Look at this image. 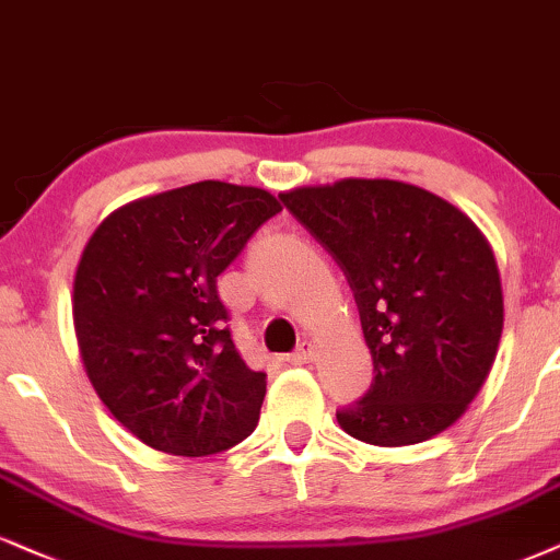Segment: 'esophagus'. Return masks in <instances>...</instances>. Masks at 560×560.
<instances>
[{"label":"esophagus","mask_w":560,"mask_h":560,"mask_svg":"<svg viewBox=\"0 0 560 560\" xmlns=\"http://www.w3.org/2000/svg\"><path fill=\"white\" fill-rule=\"evenodd\" d=\"M314 358V345L312 342H306L303 340L299 348L293 350L291 355H288V363H293V365H301V363H308Z\"/></svg>","instance_id":"esophagus-1"}]
</instances>
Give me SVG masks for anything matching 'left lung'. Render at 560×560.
Returning <instances> with one entry per match:
<instances>
[{
    "instance_id": "obj_1",
    "label": "left lung",
    "mask_w": 560,
    "mask_h": 560,
    "mask_svg": "<svg viewBox=\"0 0 560 560\" xmlns=\"http://www.w3.org/2000/svg\"><path fill=\"white\" fill-rule=\"evenodd\" d=\"M353 291L374 382L337 410L350 436L405 446L446 431L486 384L501 278L478 225L420 186L342 178L280 195Z\"/></svg>"
}]
</instances>
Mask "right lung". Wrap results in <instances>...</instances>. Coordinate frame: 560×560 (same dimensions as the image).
Segmentation results:
<instances>
[{
    "label": "right lung",
    "instance_id": "right-lung-1",
    "mask_svg": "<svg viewBox=\"0 0 560 560\" xmlns=\"http://www.w3.org/2000/svg\"><path fill=\"white\" fill-rule=\"evenodd\" d=\"M280 210L257 186L199 182L135 199L90 236L72 299L80 355L142 444L207 457L257 428L267 374L233 345L218 275Z\"/></svg>",
    "mask_w": 560,
    "mask_h": 560
}]
</instances>
